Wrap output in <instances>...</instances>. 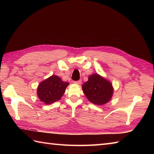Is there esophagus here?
Returning a JSON list of instances; mask_svg holds the SVG:
<instances>
[{
    "mask_svg": "<svg viewBox=\"0 0 154 154\" xmlns=\"http://www.w3.org/2000/svg\"><path fill=\"white\" fill-rule=\"evenodd\" d=\"M81 83H82V81H81V80L77 81H74V83H75V84H77V85H81Z\"/></svg>",
    "mask_w": 154,
    "mask_h": 154,
    "instance_id": "obj_1",
    "label": "esophagus"
}]
</instances>
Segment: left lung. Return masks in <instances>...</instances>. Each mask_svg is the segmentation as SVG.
<instances>
[{"instance_id":"left-lung-1","label":"left lung","mask_w":154,"mask_h":154,"mask_svg":"<svg viewBox=\"0 0 154 154\" xmlns=\"http://www.w3.org/2000/svg\"><path fill=\"white\" fill-rule=\"evenodd\" d=\"M82 89L88 100L97 105H103L110 100L114 91L110 81L97 73L90 75Z\"/></svg>"}]
</instances>
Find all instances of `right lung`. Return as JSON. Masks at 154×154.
<instances>
[{
    "label": "right lung",
    "instance_id": "add662e5",
    "mask_svg": "<svg viewBox=\"0 0 154 154\" xmlns=\"http://www.w3.org/2000/svg\"><path fill=\"white\" fill-rule=\"evenodd\" d=\"M69 83L64 82L57 75H52L38 85L37 94L39 99L47 104L60 100Z\"/></svg>",
    "mask_w": 154,
    "mask_h": 154
}]
</instances>
